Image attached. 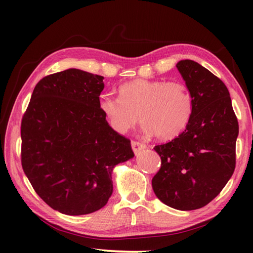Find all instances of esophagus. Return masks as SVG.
I'll use <instances>...</instances> for the list:
<instances>
[{"instance_id":"34e87169","label":"esophagus","mask_w":253,"mask_h":253,"mask_svg":"<svg viewBox=\"0 0 253 253\" xmlns=\"http://www.w3.org/2000/svg\"><path fill=\"white\" fill-rule=\"evenodd\" d=\"M131 148L133 150V152L138 154L141 150L146 148V144H143L142 142H139V141H131Z\"/></svg>"}]
</instances>
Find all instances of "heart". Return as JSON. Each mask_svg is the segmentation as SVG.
Listing matches in <instances>:
<instances>
[{
    "label": "heart",
    "mask_w": 253,
    "mask_h": 253,
    "mask_svg": "<svg viewBox=\"0 0 253 253\" xmlns=\"http://www.w3.org/2000/svg\"><path fill=\"white\" fill-rule=\"evenodd\" d=\"M120 98L102 95L99 109L112 128L125 132L140 114L144 131L160 140H171L185 130L193 111L187 84L163 79H135L118 88Z\"/></svg>",
    "instance_id": "heart-1"
}]
</instances>
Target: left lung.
I'll use <instances>...</instances> for the list:
<instances>
[{"label": "left lung", "mask_w": 253, "mask_h": 253, "mask_svg": "<svg viewBox=\"0 0 253 253\" xmlns=\"http://www.w3.org/2000/svg\"><path fill=\"white\" fill-rule=\"evenodd\" d=\"M176 67L192 94V116L178 137L154 147L161 169L152 188L166 206L191 211L211 202L232 177L239 127L221 79L191 60Z\"/></svg>", "instance_id": "1"}]
</instances>
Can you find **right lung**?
<instances>
[{"label":"right lung","mask_w":253,"mask_h":253,"mask_svg":"<svg viewBox=\"0 0 253 253\" xmlns=\"http://www.w3.org/2000/svg\"><path fill=\"white\" fill-rule=\"evenodd\" d=\"M103 79L76 68L42 78L21 121L27 178L47 206L67 215L103 208L113 192V169L133 158L129 139L99 109Z\"/></svg>","instance_id":"add662e5"}]
</instances>
